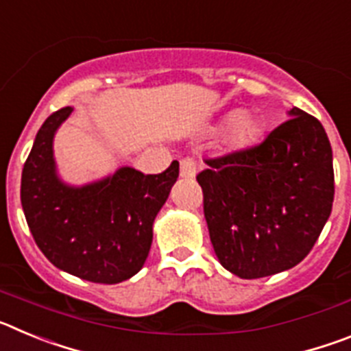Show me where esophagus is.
Returning a JSON list of instances; mask_svg holds the SVG:
<instances>
[{"instance_id": "1", "label": "esophagus", "mask_w": 351, "mask_h": 351, "mask_svg": "<svg viewBox=\"0 0 351 351\" xmlns=\"http://www.w3.org/2000/svg\"><path fill=\"white\" fill-rule=\"evenodd\" d=\"M195 176H197V163L191 158H184L181 161V178L193 179Z\"/></svg>"}]
</instances>
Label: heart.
<instances>
[{"mask_svg": "<svg viewBox=\"0 0 351 351\" xmlns=\"http://www.w3.org/2000/svg\"><path fill=\"white\" fill-rule=\"evenodd\" d=\"M216 130H223V145L230 153H244L258 144L262 137V121L247 110L230 112Z\"/></svg>", "mask_w": 351, "mask_h": 351, "instance_id": "heart-1", "label": "heart"}]
</instances>
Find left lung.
Wrapping results in <instances>:
<instances>
[{
    "label": "left lung",
    "instance_id": "obj_1",
    "mask_svg": "<svg viewBox=\"0 0 351 351\" xmlns=\"http://www.w3.org/2000/svg\"><path fill=\"white\" fill-rule=\"evenodd\" d=\"M244 153L207 160L197 176L219 263L243 280L288 271L324 230L334 200L332 147L300 108Z\"/></svg>",
    "mask_w": 351,
    "mask_h": 351
}]
</instances>
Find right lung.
Returning <instances> with one entry per match:
<instances>
[{"label": "right lung", "mask_w": 351, "mask_h": 351, "mask_svg": "<svg viewBox=\"0 0 351 351\" xmlns=\"http://www.w3.org/2000/svg\"><path fill=\"white\" fill-rule=\"evenodd\" d=\"M71 110L51 114L36 133L21 179L24 216L52 265L80 280L116 285L144 267L179 163L158 176L119 167L98 181L70 184L58 172L54 137Z\"/></svg>", "instance_id": "right-lung-1"}]
</instances>
